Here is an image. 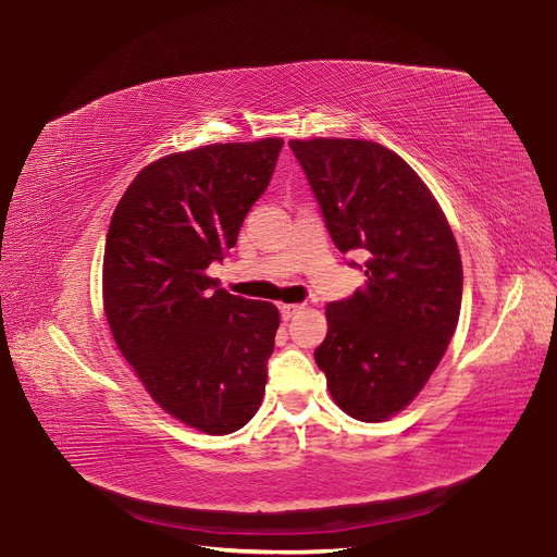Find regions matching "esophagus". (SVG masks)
<instances>
[{
  "label": "esophagus",
  "instance_id": "obj_1",
  "mask_svg": "<svg viewBox=\"0 0 557 557\" xmlns=\"http://www.w3.org/2000/svg\"><path fill=\"white\" fill-rule=\"evenodd\" d=\"M302 309H305V305H282L280 313L284 320H290V318H296Z\"/></svg>",
  "mask_w": 557,
  "mask_h": 557
}]
</instances>
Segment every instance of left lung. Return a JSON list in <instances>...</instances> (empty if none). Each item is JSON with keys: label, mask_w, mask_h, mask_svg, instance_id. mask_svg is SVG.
<instances>
[{"label": "left lung", "mask_w": 557, "mask_h": 557, "mask_svg": "<svg viewBox=\"0 0 557 557\" xmlns=\"http://www.w3.org/2000/svg\"><path fill=\"white\" fill-rule=\"evenodd\" d=\"M288 146L336 248L366 259V284L325 309L327 336L315 363L341 411L384 422L426 386L456 332L458 244L420 175L386 146L338 137Z\"/></svg>", "instance_id": "left-lung-1"}]
</instances>
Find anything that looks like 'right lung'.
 Returning a JSON list of instances; mask_svg holds the SVG:
<instances>
[{"label":"right lung","mask_w":557,"mask_h":557,"mask_svg":"<svg viewBox=\"0 0 557 557\" xmlns=\"http://www.w3.org/2000/svg\"><path fill=\"white\" fill-rule=\"evenodd\" d=\"M282 144H210L151 162L106 237L103 311L116 347L162 411L210 435L257 413L280 311L227 294L205 271L237 244Z\"/></svg>","instance_id":"obj_1"}]
</instances>
